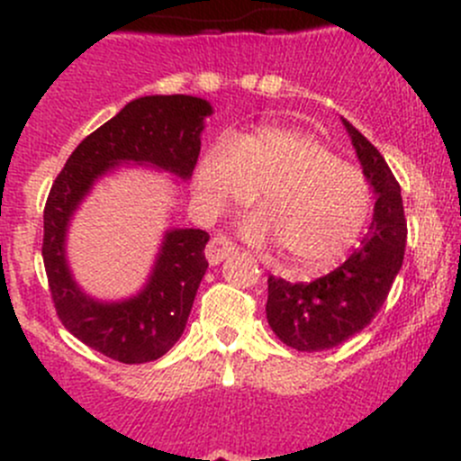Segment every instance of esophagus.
Instances as JSON below:
<instances>
[{
    "instance_id": "obj_1",
    "label": "esophagus",
    "mask_w": 461,
    "mask_h": 461,
    "mask_svg": "<svg viewBox=\"0 0 461 461\" xmlns=\"http://www.w3.org/2000/svg\"><path fill=\"white\" fill-rule=\"evenodd\" d=\"M236 252H239V248H236L234 240L227 239V236H213V239L207 243V248H204V257H207V260L212 265L222 263V260Z\"/></svg>"
}]
</instances>
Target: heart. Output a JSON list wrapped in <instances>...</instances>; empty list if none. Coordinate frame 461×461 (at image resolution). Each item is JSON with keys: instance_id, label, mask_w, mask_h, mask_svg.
Here are the masks:
<instances>
[{"instance_id": "obj_1", "label": "heart", "mask_w": 461, "mask_h": 461, "mask_svg": "<svg viewBox=\"0 0 461 461\" xmlns=\"http://www.w3.org/2000/svg\"><path fill=\"white\" fill-rule=\"evenodd\" d=\"M196 194L218 213L258 194L254 240L274 239L290 267H328L352 248L373 213V185L317 136L292 127H258L230 149L212 147L196 169Z\"/></svg>"}]
</instances>
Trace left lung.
<instances>
[{
	"instance_id": "obj_1",
	"label": "left lung",
	"mask_w": 461,
	"mask_h": 461,
	"mask_svg": "<svg viewBox=\"0 0 461 461\" xmlns=\"http://www.w3.org/2000/svg\"><path fill=\"white\" fill-rule=\"evenodd\" d=\"M343 124L376 194L375 216L361 248L334 272L310 283L267 278L269 328L299 352L330 350L361 332L388 299L406 249L408 227L397 178L375 144L350 122Z\"/></svg>"
}]
</instances>
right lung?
<instances>
[{
  "label": "right lung",
  "mask_w": 461,
  "mask_h": 461,
  "mask_svg": "<svg viewBox=\"0 0 461 461\" xmlns=\"http://www.w3.org/2000/svg\"><path fill=\"white\" fill-rule=\"evenodd\" d=\"M209 102L194 95H147L86 136L53 180L44 207V257L50 299L64 328L120 364H147L171 350L187 325L207 272L203 230L167 234L151 281L122 303H97L76 285L64 260V234L71 213L115 162H149L189 178L201 153Z\"/></svg>",
  "instance_id": "obj_1"
}]
</instances>
